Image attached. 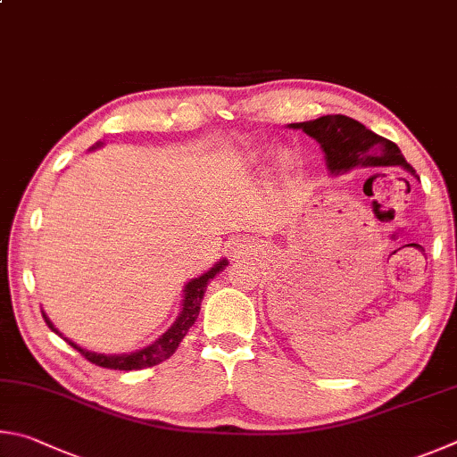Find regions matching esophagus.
Returning <instances> with one entry per match:
<instances>
[{
	"instance_id": "1",
	"label": "esophagus",
	"mask_w": 457,
	"mask_h": 457,
	"mask_svg": "<svg viewBox=\"0 0 457 457\" xmlns=\"http://www.w3.org/2000/svg\"><path fill=\"white\" fill-rule=\"evenodd\" d=\"M230 251H233L235 257H241V253H243V246L238 245V243H235V245H233V249H230Z\"/></svg>"
}]
</instances>
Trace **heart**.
<instances>
[{"label":"heart","instance_id":"heart-1","mask_svg":"<svg viewBox=\"0 0 457 457\" xmlns=\"http://www.w3.org/2000/svg\"><path fill=\"white\" fill-rule=\"evenodd\" d=\"M265 154H267L265 150L254 148V150H251V152H246V162H249V164H259L261 160L265 158ZM278 164H281V166H289V164H291V158L287 156L285 152H281V154H278Z\"/></svg>","mask_w":457,"mask_h":457}]
</instances>
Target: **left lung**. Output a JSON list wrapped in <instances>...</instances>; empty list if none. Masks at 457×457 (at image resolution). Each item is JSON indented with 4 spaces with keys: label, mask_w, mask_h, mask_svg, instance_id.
<instances>
[{
    "label": "left lung",
    "mask_w": 457,
    "mask_h": 457,
    "mask_svg": "<svg viewBox=\"0 0 457 457\" xmlns=\"http://www.w3.org/2000/svg\"><path fill=\"white\" fill-rule=\"evenodd\" d=\"M289 128L303 130L319 142L325 154L327 170L331 176L345 174L355 170V168L402 166L405 172L420 180V176L407 164L397 144L375 134L353 118L327 114L317 120H309V122L289 124Z\"/></svg>",
    "instance_id": "left-lung-1"
}]
</instances>
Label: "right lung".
Masks as SVG:
<instances>
[{"instance_id": "1", "label": "right lung", "mask_w": 457, "mask_h": 457, "mask_svg": "<svg viewBox=\"0 0 457 457\" xmlns=\"http://www.w3.org/2000/svg\"><path fill=\"white\" fill-rule=\"evenodd\" d=\"M104 142H96L90 150L100 148ZM228 261L227 259H220L216 261L214 265L203 273L196 278H190V281L184 285L182 289V305H180V313L176 317V321L168 327V329L160 335L156 341H152L150 345L142 347V349H136L130 351V353H96V351H87L84 347L76 345L74 341H70L68 337H63V335L55 329L54 323L50 321V317H47L44 311L42 315L46 319L47 327L54 333H58L62 339H66L71 347L76 351H79L87 361H92L100 367H106V370H120V371H134V370H144V367H152V365H158L162 363L164 359L170 357L176 349H179L180 341L184 339V335L188 333V329L192 325H195L196 317L200 313V303L204 299V293H206V285L211 283V278H214L216 275L220 273L222 269H227Z\"/></svg>"}]
</instances>
